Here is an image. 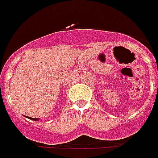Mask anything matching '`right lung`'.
Masks as SVG:
<instances>
[{
  "label": "right lung",
  "mask_w": 158,
  "mask_h": 158,
  "mask_svg": "<svg viewBox=\"0 0 158 158\" xmlns=\"http://www.w3.org/2000/svg\"><path fill=\"white\" fill-rule=\"evenodd\" d=\"M28 118H30V119L35 120V121H37V120H38V118H31V117H28Z\"/></svg>",
  "instance_id": "1"
}]
</instances>
